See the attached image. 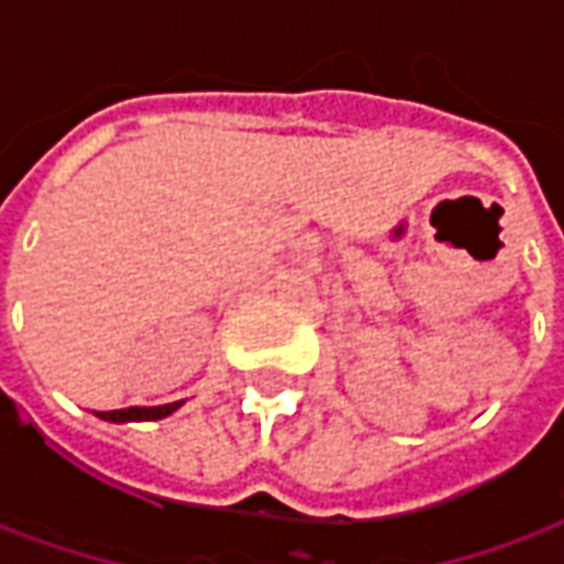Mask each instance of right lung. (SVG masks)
<instances>
[{"instance_id":"add662e5","label":"right lung","mask_w":564,"mask_h":564,"mask_svg":"<svg viewBox=\"0 0 564 564\" xmlns=\"http://www.w3.org/2000/svg\"><path fill=\"white\" fill-rule=\"evenodd\" d=\"M184 402L160 404V408H127V411H96L99 420L108 423H150V420H162V416L174 414Z\"/></svg>"}]
</instances>
